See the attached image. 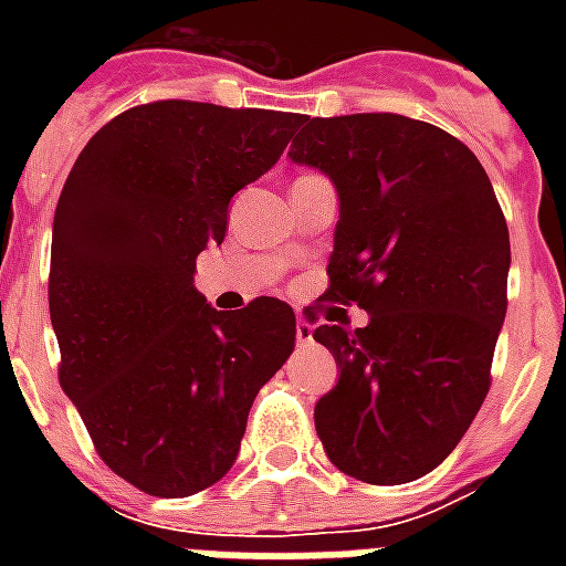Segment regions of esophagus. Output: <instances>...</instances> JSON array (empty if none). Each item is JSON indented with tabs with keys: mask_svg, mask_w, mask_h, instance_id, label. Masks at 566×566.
<instances>
[{
	"mask_svg": "<svg viewBox=\"0 0 566 566\" xmlns=\"http://www.w3.org/2000/svg\"><path fill=\"white\" fill-rule=\"evenodd\" d=\"M296 343H312V327H308V321L296 318Z\"/></svg>",
	"mask_w": 566,
	"mask_h": 566,
	"instance_id": "1",
	"label": "esophagus"
}]
</instances>
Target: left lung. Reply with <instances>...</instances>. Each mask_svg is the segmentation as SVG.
<instances>
[{"label": "left lung", "instance_id": "left-lung-1", "mask_svg": "<svg viewBox=\"0 0 566 566\" xmlns=\"http://www.w3.org/2000/svg\"><path fill=\"white\" fill-rule=\"evenodd\" d=\"M287 157L339 193L327 300L367 327L321 324L339 367L315 403L336 470L403 485L449 458L491 388L506 318L510 230L482 163L403 115L308 117Z\"/></svg>", "mask_w": 566, "mask_h": 566}]
</instances>
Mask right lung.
Here are the masks:
<instances>
[{
    "label": "right lung",
    "instance_id": "right-lung-1",
    "mask_svg": "<svg viewBox=\"0 0 566 566\" xmlns=\"http://www.w3.org/2000/svg\"><path fill=\"white\" fill-rule=\"evenodd\" d=\"M303 115L163 99L93 136L54 214L48 306L60 385L129 485L190 497L227 475L258 391L294 352V308L218 312L193 287L230 199L270 172Z\"/></svg>",
    "mask_w": 566,
    "mask_h": 566
}]
</instances>
